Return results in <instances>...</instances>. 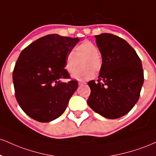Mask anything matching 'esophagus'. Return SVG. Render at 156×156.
Listing matches in <instances>:
<instances>
[{"mask_svg":"<svg viewBox=\"0 0 156 156\" xmlns=\"http://www.w3.org/2000/svg\"><path fill=\"white\" fill-rule=\"evenodd\" d=\"M78 84H79L80 86H82V85H85V84H86L85 82H83V81H79L78 82Z\"/></svg>","mask_w":156,"mask_h":156,"instance_id":"obj_1","label":"esophagus"}]
</instances>
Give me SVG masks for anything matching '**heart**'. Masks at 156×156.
<instances>
[{"mask_svg":"<svg viewBox=\"0 0 156 156\" xmlns=\"http://www.w3.org/2000/svg\"><path fill=\"white\" fill-rule=\"evenodd\" d=\"M98 53L99 49L96 45L91 41H83L77 45L73 51L67 54L65 61V69L69 73L74 72L72 75L74 79L80 81L91 79L94 76L95 71L99 72L102 66V58ZM80 61H82V66L84 68L76 71Z\"/></svg>","mask_w":156,"mask_h":156,"instance_id":"heart-1","label":"heart"}]
</instances>
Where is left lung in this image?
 <instances>
[{"label":"left lung","mask_w":156,"mask_h":156,"mask_svg":"<svg viewBox=\"0 0 156 156\" xmlns=\"http://www.w3.org/2000/svg\"><path fill=\"white\" fill-rule=\"evenodd\" d=\"M102 66L97 82L89 81V106L103 117L125 115L137 102L144 82L142 62L123 38L110 33L95 35Z\"/></svg>","instance_id":"left-lung-1"}]
</instances>
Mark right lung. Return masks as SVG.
Masks as SVG:
<instances>
[{"mask_svg": "<svg viewBox=\"0 0 156 156\" xmlns=\"http://www.w3.org/2000/svg\"><path fill=\"white\" fill-rule=\"evenodd\" d=\"M78 37L45 35L22 50L13 72L15 97L28 116L43 123L59 118L78 89L65 69L67 54L78 44Z\"/></svg>", "mask_w": 156, "mask_h": 156, "instance_id": "right-lung-1", "label": "right lung"}]
</instances>
